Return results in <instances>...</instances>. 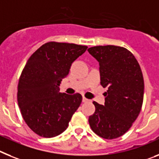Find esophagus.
Masks as SVG:
<instances>
[{
  "label": "esophagus",
  "instance_id": "obj_1",
  "mask_svg": "<svg viewBox=\"0 0 159 159\" xmlns=\"http://www.w3.org/2000/svg\"><path fill=\"white\" fill-rule=\"evenodd\" d=\"M82 102H90V100H89V99H87L86 98H85V97H82Z\"/></svg>",
  "mask_w": 159,
  "mask_h": 159
}]
</instances>
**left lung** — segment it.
Segmentation results:
<instances>
[{"instance_id":"obj_1","label":"left lung","mask_w":159,"mask_h":159,"mask_svg":"<svg viewBox=\"0 0 159 159\" xmlns=\"http://www.w3.org/2000/svg\"><path fill=\"white\" fill-rule=\"evenodd\" d=\"M88 51L99 62L101 85L108 88L105 106L93 102L95 112L89 116V125L102 139H117L129 130L142 110V70L133 53L124 47L98 45Z\"/></svg>"}]
</instances>
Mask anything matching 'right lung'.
Returning <instances> with one entry per match:
<instances>
[{
	"instance_id": "obj_1",
	"label": "right lung",
	"mask_w": 159,
	"mask_h": 159,
	"mask_svg": "<svg viewBox=\"0 0 159 159\" xmlns=\"http://www.w3.org/2000/svg\"><path fill=\"white\" fill-rule=\"evenodd\" d=\"M86 49V45L50 41L27 61L19 78L17 102L25 123L41 137L53 138L64 132L81 105L80 93H59V85Z\"/></svg>"
}]
</instances>
